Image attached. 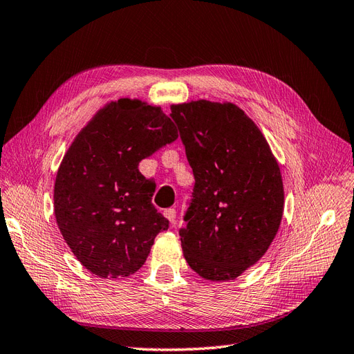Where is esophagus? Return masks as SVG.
<instances>
[{
    "label": "esophagus",
    "instance_id": "obj_1",
    "mask_svg": "<svg viewBox=\"0 0 354 354\" xmlns=\"http://www.w3.org/2000/svg\"><path fill=\"white\" fill-rule=\"evenodd\" d=\"M163 214H165V218H167L171 223H174V222H176L177 213H176V210H174V209H167L165 212H163Z\"/></svg>",
    "mask_w": 354,
    "mask_h": 354
}]
</instances>
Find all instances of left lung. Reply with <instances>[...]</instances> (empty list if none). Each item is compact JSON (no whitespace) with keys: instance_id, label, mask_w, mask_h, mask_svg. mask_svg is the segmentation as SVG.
<instances>
[{"instance_id":"obj_1","label":"left lung","mask_w":354,"mask_h":354,"mask_svg":"<svg viewBox=\"0 0 354 354\" xmlns=\"http://www.w3.org/2000/svg\"><path fill=\"white\" fill-rule=\"evenodd\" d=\"M195 177L180 230L191 269L231 281L269 249L283 212L281 169L260 129L234 103L171 106Z\"/></svg>"}]
</instances>
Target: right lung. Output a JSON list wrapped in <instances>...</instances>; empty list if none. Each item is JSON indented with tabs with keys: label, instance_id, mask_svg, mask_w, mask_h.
Wrapping results in <instances>:
<instances>
[{
	"label": "right lung",
	"instance_id": "1",
	"mask_svg": "<svg viewBox=\"0 0 354 354\" xmlns=\"http://www.w3.org/2000/svg\"><path fill=\"white\" fill-rule=\"evenodd\" d=\"M159 106L120 99L77 133L58 168V228L81 264L100 278H126L147 260L167 218L151 204L154 182L138 165L177 140Z\"/></svg>",
	"mask_w": 354,
	"mask_h": 354
}]
</instances>
